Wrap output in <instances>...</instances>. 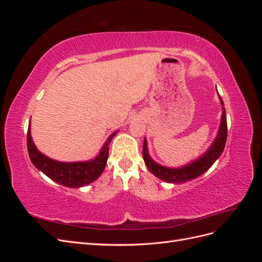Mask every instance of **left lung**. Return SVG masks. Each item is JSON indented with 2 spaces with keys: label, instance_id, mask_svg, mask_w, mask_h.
Listing matches in <instances>:
<instances>
[{
  "label": "left lung",
  "instance_id": "obj_1",
  "mask_svg": "<svg viewBox=\"0 0 262 262\" xmlns=\"http://www.w3.org/2000/svg\"><path fill=\"white\" fill-rule=\"evenodd\" d=\"M220 102L222 105V117L220 128L216 134L215 140L213 141L211 146L204 152L199 158H196L193 162L189 163L185 166L177 168L166 167V166L157 164L152 157L148 154L147 142L144 139L143 142V160L147 166L148 170L153 173L154 176L160 178L166 182H171V184H181L188 180H192L196 177L201 176L207 170L210 169L211 166L215 163V161L223 153L226 139H227V122H226V112L224 108L223 100L219 95Z\"/></svg>",
  "mask_w": 262,
  "mask_h": 262
}]
</instances>
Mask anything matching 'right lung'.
<instances>
[{"label": "right lung", "instance_id": "add662e5", "mask_svg": "<svg viewBox=\"0 0 262 262\" xmlns=\"http://www.w3.org/2000/svg\"><path fill=\"white\" fill-rule=\"evenodd\" d=\"M118 131L112 133L102 145L98 155L85 162H59L46 156L36 147L30 134V122L27 132V148L30 161L46 176L64 187L81 188L96 180L104 171L109 153V143Z\"/></svg>", "mask_w": 262, "mask_h": 262}]
</instances>
